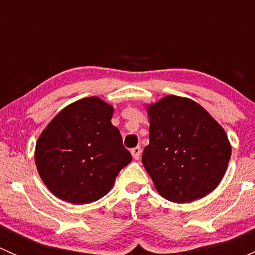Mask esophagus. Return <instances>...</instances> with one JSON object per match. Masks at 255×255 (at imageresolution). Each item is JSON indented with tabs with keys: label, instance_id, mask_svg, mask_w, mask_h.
Wrapping results in <instances>:
<instances>
[{
	"label": "esophagus",
	"instance_id": "34e87169",
	"mask_svg": "<svg viewBox=\"0 0 255 255\" xmlns=\"http://www.w3.org/2000/svg\"><path fill=\"white\" fill-rule=\"evenodd\" d=\"M130 153H132L133 159L138 160L140 158V154H142V149H140V146H135V148L130 149Z\"/></svg>",
	"mask_w": 255,
	"mask_h": 255
}]
</instances>
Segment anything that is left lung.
Here are the masks:
<instances>
[{"mask_svg": "<svg viewBox=\"0 0 255 255\" xmlns=\"http://www.w3.org/2000/svg\"><path fill=\"white\" fill-rule=\"evenodd\" d=\"M145 109L150 126L142 163L160 196L187 204L213 191L232 153L222 126L187 97L168 95Z\"/></svg>", "mask_w": 255, "mask_h": 255, "instance_id": "left-lung-1", "label": "left lung"}]
</instances>
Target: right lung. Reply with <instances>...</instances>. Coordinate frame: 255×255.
<instances>
[{"label":"right lung","mask_w":255,"mask_h":255,"mask_svg":"<svg viewBox=\"0 0 255 255\" xmlns=\"http://www.w3.org/2000/svg\"><path fill=\"white\" fill-rule=\"evenodd\" d=\"M112 115L113 106L91 96L68 105L49 122L35 144L34 160L51 194L74 205L109 194L121 169L132 161Z\"/></svg>","instance_id":"right-lung-1"}]
</instances>
